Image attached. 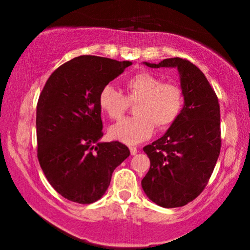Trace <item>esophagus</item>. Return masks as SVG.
Instances as JSON below:
<instances>
[{
    "instance_id": "34e87169",
    "label": "esophagus",
    "mask_w": 250,
    "mask_h": 250,
    "mask_svg": "<svg viewBox=\"0 0 250 250\" xmlns=\"http://www.w3.org/2000/svg\"><path fill=\"white\" fill-rule=\"evenodd\" d=\"M129 149H130V154L131 155H135L137 153V148L136 147H130Z\"/></svg>"
}]
</instances>
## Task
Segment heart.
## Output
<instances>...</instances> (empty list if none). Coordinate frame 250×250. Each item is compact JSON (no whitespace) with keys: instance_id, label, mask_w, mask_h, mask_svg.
Instances as JSON below:
<instances>
[{"instance_id":"1","label":"heart","mask_w":250,"mask_h":250,"mask_svg":"<svg viewBox=\"0 0 250 250\" xmlns=\"http://www.w3.org/2000/svg\"><path fill=\"white\" fill-rule=\"evenodd\" d=\"M125 95L113 85H104L100 91L99 105L111 120H120L129 108V102L136 103V116L116 123L109 129L111 139L127 145H136L148 140L154 133L166 130L179 119L183 109V93L179 84L163 82L149 71H139L125 81Z\"/></svg>"}]
</instances>
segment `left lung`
<instances>
[{"mask_svg":"<svg viewBox=\"0 0 250 250\" xmlns=\"http://www.w3.org/2000/svg\"><path fill=\"white\" fill-rule=\"evenodd\" d=\"M145 64L177 68L185 105L167 133L143 148L150 168L141 185L156 205L182 207L202 193L219 159V99L205 74L188 60L174 57Z\"/></svg>","mask_w":250,"mask_h":250,"instance_id":"1","label":"left lung"}]
</instances>
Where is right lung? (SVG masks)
I'll list each match as a JSON object with an SVG mask.
<instances>
[{
    "label": "right lung",
    "mask_w": 250,
    "mask_h": 250,
    "mask_svg": "<svg viewBox=\"0 0 250 250\" xmlns=\"http://www.w3.org/2000/svg\"><path fill=\"white\" fill-rule=\"evenodd\" d=\"M131 62L82 55L63 63L45 82L36 109L37 159L64 199L89 205L101 199L111 175L130 155L103 136L99 95Z\"/></svg>",
    "instance_id": "1"
}]
</instances>
